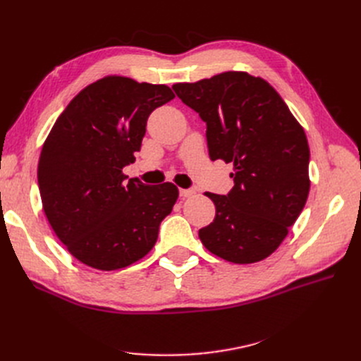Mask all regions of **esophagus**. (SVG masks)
Wrapping results in <instances>:
<instances>
[{"label":"esophagus","mask_w":361,"mask_h":361,"mask_svg":"<svg viewBox=\"0 0 361 361\" xmlns=\"http://www.w3.org/2000/svg\"><path fill=\"white\" fill-rule=\"evenodd\" d=\"M179 192H180V197L185 199V197H191V195H192L195 191H194V190H180Z\"/></svg>","instance_id":"obj_1"}]
</instances>
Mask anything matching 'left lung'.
Masks as SVG:
<instances>
[{
    "mask_svg": "<svg viewBox=\"0 0 361 361\" xmlns=\"http://www.w3.org/2000/svg\"><path fill=\"white\" fill-rule=\"evenodd\" d=\"M206 123L209 158L233 162L227 195L206 192L214 221L203 245L233 264L268 257L286 238L307 200L310 150L304 129L280 94L259 76L224 72L173 85Z\"/></svg>",
    "mask_w": 361,
    "mask_h": 361,
    "instance_id": "left-lung-1",
    "label": "left lung"
}]
</instances>
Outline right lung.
<instances>
[{"label": "right lung", "instance_id": "1", "mask_svg": "<svg viewBox=\"0 0 361 361\" xmlns=\"http://www.w3.org/2000/svg\"><path fill=\"white\" fill-rule=\"evenodd\" d=\"M173 97L167 85L106 76L76 94L52 126L37 167L42 204L82 264L120 269L154 248L178 187L128 180L123 167L135 161L150 113Z\"/></svg>", "mask_w": 361, "mask_h": 361}]
</instances>
